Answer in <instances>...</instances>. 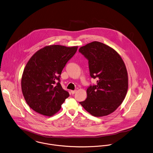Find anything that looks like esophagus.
I'll return each instance as SVG.
<instances>
[{
	"label": "esophagus",
	"mask_w": 153,
	"mask_h": 153,
	"mask_svg": "<svg viewBox=\"0 0 153 153\" xmlns=\"http://www.w3.org/2000/svg\"><path fill=\"white\" fill-rule=\"evenodd\" d=\"M76 92V90H75V91H71V94H74Z\"/></svg>",
	"instance_id": "esophagus-1"
}]
</instances>
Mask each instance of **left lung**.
Returning <instances> with one entry per match:
<instances>
[{
	"label": "left lung",
	"mask_w": 153,
	"mask_h": 153,
	"mask_svg": "<svg viewBox=\"0 0 153 153\" xmlns=\"http://www.w3.org/2000/svg\"><path fill=\"white\" fill-rule=\"evenodd\" d=\"M79 51L89 60L91 76L97 79V85L88 88L86 99L80 103L94 117L107 116L121 105L128 91L125 64L117 51L98 41L81 47Z\"/></svg>",
	"instance_id": "8db88e82"
}]
</instances>
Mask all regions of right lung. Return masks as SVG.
Instances as JSON below:
<instances>
[{
    "instance_id": "obj_1",
    "label": "right lung",
    "mask_w": 153,
    "mask_h": 153,
    "mask_svg": "<svg viewBox=\"0 0 153 153\" xmlns=\"http://www.w3.org/2000/svg\"><path fill=\"white\" fill-rule=\"evenodd\" d=\"M78 46L47 45L37 51L27 63L21 78L23 96L36 112L51 117L69 96L60 82L61 71L76 53Z\"/></svg>"
}]
</instances>
